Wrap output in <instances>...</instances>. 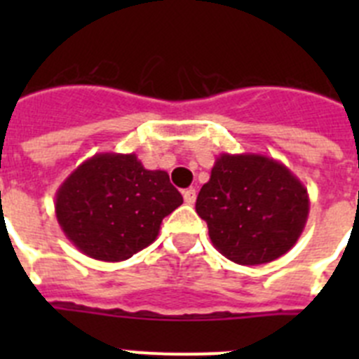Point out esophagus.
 <instances>
[{
  "label": "esophagus",
  "mask_w": 359,
  "mask_h": 359,
  "mask_svg": "<svg viewBox=\"0 0 359 359\" xmlns=\"http://www.w3.org/2000/svg\"><path fill=\"white\" fill-rule=\"evenodd\" d=\"M196 198H198V194H196V189H187L185 192H183V199H185L187 205H194Z\"/></svg>",
  "instance_id": "34e87169"
}]
</instances>
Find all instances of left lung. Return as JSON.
<instances>
[{
    "label": "left lung",
    "instance_id": "left-lung-1",
    "mask_svg": "<svg viewBox=\"0 0 359 359\" xmlns=\"http://www.w3.org/2000/svg\"><path fill=\"white\" fill-rule=\"evenodd\" d=\"M196 212L212 244L231 262L257 266L290 252L309 215L304 183L264 154L223 152L201 187Z\"/></svg>",
    "mask_w": 359,
    "mask_h": 359
}]
</instances>
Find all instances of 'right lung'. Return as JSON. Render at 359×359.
Wrapping results in <instances>:
<instances>
[{
  "mask_svg": "<svg viewBox=\"0 0 359 359\" xmlns=\"http://www.w3.org/2000/svg\"><path fill=\"white\" fill-rule=\"evenodd\" d=\"M182 203L165 170H147L136 154L100 152L59 187L55 215L84 255L120 262L147 248Z\"/></svg>",
  "mask_w": 359,
  "mask_h": 359,
  "instance_id": "obj_1",
  "label": "right lung"
}]
</instances>
